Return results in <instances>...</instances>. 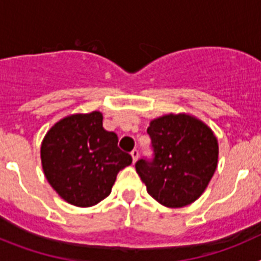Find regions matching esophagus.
I'll return each instance as SVG.
<instances>
[{
  "mask_svg": "<svg viewBox=\"0 0 261 261\" xmlns=\"http://www.w3.org/2000/svg\"><path fill=\"white\" fill-rule=\"evenodd\" d=\"M130 155H132L133 163H136V162H137V159H138V150H133L132 153H130Z\"/></svg>",
  "mask_w": 261,
  "mask_h": 261,
  "instance_id": "obj_1",
  "label": "esophagus"
}]
</instances>
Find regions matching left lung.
I'll return each instance as SVG.
<instances>
[{"label": "left lung", "mask_w": 261, "mask_h": 261, "mask_svg": "<svg viewBox=\"0 0 261 261\" xmlns=\"http://www.w3.org/2000/svg\"><path fill=\"white\" fill-rule=\"evenodd\" d=\"M154 159H140L136 171L147 193L167 208H183L206 190L218 165V141L204 121L190 114H167L147 128Z\"/></svg>", "instance_id": "8db88e82"}]
</instances>
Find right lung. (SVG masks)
<instances>
[{
	"label": "right lung",
	"instance_id": "add662e5",
	"mask_svg": "<svg viewBox=\"0 0 261 261\" xmlns=\"http://www.w3.org/2000/svg\"><path fill=\"white\" fill-rule=\"evenodd\" d=\"M41 167L48 183L69 204L89 208L111 193L117 172L132 156L117 147V136L103 128V115H69L43 138Z\"/></svg>",
	"mask_w": 261,
	"mask_h": 261
}]
</instances>
